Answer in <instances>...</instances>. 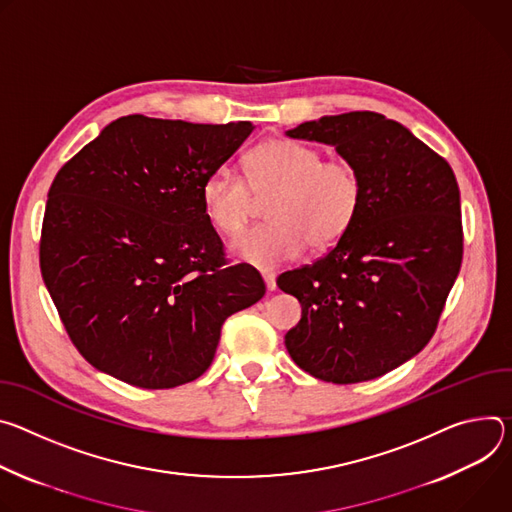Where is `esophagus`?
Here are the masks:
<instances>
[{"label": "esophagus", "mask_w": 512, "mask_h": 512, "mask_svg": "<svg viewBox=\"0 0 512 512\" xmlns=\"http://www.w3.org/2000/svg\"><path fill=\"white\" fill-rule=\"evenodd\" d=\"M262 278L266 282V289L274 291L276 289V274L272 270H262Z\"/></svg>", "instance_id": "esophagus-1"}]
</instances>
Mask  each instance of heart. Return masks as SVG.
Wrapping results in <instances>:
<instances>
[{
	"label": "heart",
	"instance_id": "obj_1",
	"mask_svg": "<svg viewBox=\"0 0 512 512\" xmlns=\"http://www.w3.org/2000/svg\"><path fill=\"white\" fill-rule=\"evenodd\" d=\"M248 183L219 166L201 185L205 215L223 236L240 234L256 197L273 195L264 225L234 240L232 252L254 266L272 268L299 258L311 244L327 250L342 240L364 205V179L344 158L323 160L321 150L289 138L258 144L246 158Z\"/></svg>",
	"mask_w": 512,
	"mask_h": 512
}]
</instances>
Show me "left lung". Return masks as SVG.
Masks as SVG:
<instances>
[{"instance_id":"8db88e82","label":"left lung","mask_w":512,"mask_h":512,"mask_svg":"<svg viewBox=\"0 0 512 512\" xmlns=\"http://www.w3.org/2000/svg\"><path fill=\"white\" fill-rule=\"evenodd\" d=\"M287 136L335 146L358 166L366 195L350 232L323 258L278 276V289L303 307L285 346L319 380L378 378L429 344L458 278L456 175L403 124L374 111L323 116Z\"/></svg>"}]
</instances>
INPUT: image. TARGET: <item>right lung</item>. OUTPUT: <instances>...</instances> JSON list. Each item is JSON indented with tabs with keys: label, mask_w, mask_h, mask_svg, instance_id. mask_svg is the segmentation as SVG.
Returning <instances> with one entry per match:
<instances>
[{
	"label": "right lung",
	"mask_w": 512,
	"mask_h": 512,
	"mask_svg": "<svg viewBox=\"0 0 512 512\" xmlns=\"http://www.w3.org/2000/svg\"><path fill=\"white\" fill-rule=\"evenodd\" d=\"M252 130L136 113L54 177L40 270L93 368L138 388L191 382L211 366L223 321L264 297L256 268L227 264L201 201L207 175Z\"/></svg>",
	"instance_id": "right-lung-1"
}]
</instances>
